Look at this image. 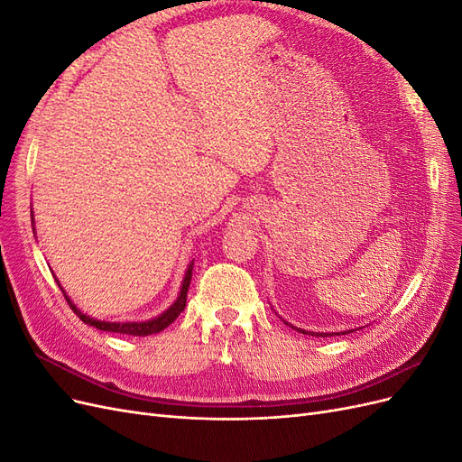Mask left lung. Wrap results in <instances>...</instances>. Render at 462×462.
I'll return each instance as SVG.
<instances>
[{
	"label": "left lung",
	"instance_id": "8db88e82",
	"mask_svg": "<svg viewBox=\"0 0 462 462\" xmlns=\"http://www.w3.org/2000/svg\"><path fill=\"white\" fill-rule=\"evenodd\" d=\"M285 324L289 326V328H292V329H297V331H300V333H306V335H312V337H329V335H333V333H316V331H306V329H300V328H295V326H291L289 321H285ZM346 331H343V335H345ZM348 333H351V329H348Z\"/></svg>",
	"mask_w": 462,
	"mask_h": 462
}]
</instances>
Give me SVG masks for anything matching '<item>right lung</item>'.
<instances>
[{
  "mask_svg": "<svg viewBox=\"0 0 462 462\" xmlns=\"http://www.w3.org/2000/svg\"><path fill=\"white\" fill-rule=\"evenodd\" d=\"M31 219H32V226H34V216H32V209H31ZM192 265H194V260L189 263V268L185 272V277H183V283H180V291H179V297L177 300L170 306V309L163 310L160 316L152 318V319H146V321H106V319H96V318H90L87 316L85 312H82L80 309H77V304L69 299V295L65 292V289L61 287L60 279L55 277V282H58L60 289L63 291V295L69 302V306L75 310V314L85 321V324L96 328V329H102V331H114V333H123V335H136V337H146V335H153V333H160L163 331L167 326L173 324V321L177 319V316L185 310L187 306V292H189V287H190V279H192Z\"/></svg>",
  "mask_w": 462,
  "mask_h": 462,
  "instance_id": "1",
  "label": "right lung"
}]
</instances>
